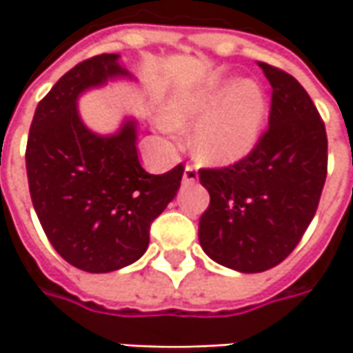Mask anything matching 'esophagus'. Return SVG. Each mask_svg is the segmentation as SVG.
<instances>
[{
  "label": "esophagus",
  "mask_w": 353,
  "mask_h": 353,
  "mask_svg": "<svg viewBox=\"0 0 353 353\" xmlns=\"http://www.w3.org/2000/svg\"><path fill=\"white\" fill-rule=\"evenodd\" d=\"M198 183V170L192 167V165H186L184 167L183 174V184H194Z\"/></svg>",
  "instance_id": "esophagus-1"
}]
</instances>
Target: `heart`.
Returning <instances> with one entry per match:
<instances>
[{
  "mask_svg": "<svg viewBox=\"0 0 353 353\" xmlns=\"http://www.w3.org/2000/svg\"><path fill=\"white\" fill-rule=\"evenodd\" d=\"M192 149L200 161L225 167L245 159L265 129L263 96L253 82L228 78L179 92L170 98L161 128H190Z\"/></svg>",
  "mask_w": 353,
  "mask_h": 353,
  "instance_id": "1",
  "label": "heart"
}]
</instances>
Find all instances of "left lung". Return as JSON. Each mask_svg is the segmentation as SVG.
<instances>
[{
    "instance_id": "left-lung-1",
    "label": "left lung",
    "mask_w": 353,
    "mask_h": 353,
    "mask_svg": "<svg viewBox=\"0 0 353 353\" xmlns=\"http://www.w3.org/2000/svg\"><path fill=\"white\" fill-rule=\"evenodd\" d=\"M269 80V128L250 155L224 169H200L210 194L198 239L216 263L261 273L299 245L319 208L328 139L306 90L285 70L259 62Z\"/></svg>"
}]
</instances>
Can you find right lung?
Segmentation results:
<instances>
[{
	"label": "right lung",
	"mask_w": 353,
	"mask_h": 353,
	"mask_svg": "<svg viewBox=\"0 0 353 353\" xmlns=\"http://www.w3.org/2000/svg\"><path fill=\"white\" fill-rule=\"evenodd\" d=\"M131 78L119 54L76 64L34 110L27 139V179L34 212L64 261L88 273H110L137 261L149 230L176 196L183 165L149 174L137 157V121L114 135L90 131L78 114L82 92Z\"/></svg>",
	"instance_id": "obj_1"
}]
</instances>
